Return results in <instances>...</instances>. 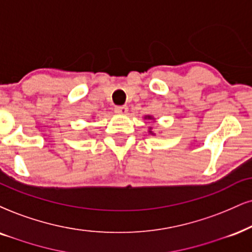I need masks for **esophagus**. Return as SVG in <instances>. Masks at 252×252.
Returning a JSON list of instances; mask_svg holds the SVG:
<instances>
[{
  "label": "esophagus",
  "instance_id": "obj_1",
  "mask_svg": "<svg viewBox=\"0 0 252 252\" xmlns=\"http://www.w3.org/2000/svg\"><path fill=\"white\" fill-rule=\"evenodd\" d=\"M127 110H128V108H127L126 105H121V106L114 107V111H116V113H119V114H125Z\"/></svg>",
  "mask_w": 252,
  "mask_h": 252
}]
</instances>
